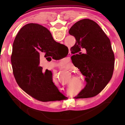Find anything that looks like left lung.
<instances>
[{"instance_id": "8db88e82", "label": "left lung", "mask_w": 125, "mask_h": 125, "mask_svg": "<svg viewBox=\"0 0 125 125\" xmlns=\"http://www.w3.org/2000/svg\"><path fill=\"white\" fill-rule=\"evenodd\" d=\"M69 33L76 39L71 52L77 54L71 58L86 82L75 98L94 97L105 88L113 75L115 59L110 40L96 22L88 19L76 22ZM82 49H86L85 54L81 53Z\"/></svg>"}]
</instances>
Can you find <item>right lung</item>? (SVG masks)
<instances>
[{
	"label": "right lung",
	"mask_w": 125,
	"mask_h": 125,
	"mask_svg": "<svg viewBox=\"0 0 125 125\" xmlns=\"http://www.w3.org/2000/svg\"><path fill=\"white\" fill-rule=\"evenodd\" d=\"M58 44L46 27L33 23L21 28L13 42L11 63L16 82L26 93L41 102L65 97L53 83L52 71H44L39 65L40 55L48 57Z\"/></svg>",
	"instance_id": "add662e5"
}]
</instances>
